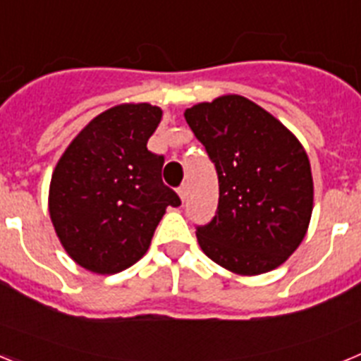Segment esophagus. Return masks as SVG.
I'll list each match as a JSON object with an SVG mask.
<instances>
[{
	"mask_svg": "<svg viewBox=\"0 0 361 361\" xmlns=\"http://www.w3.org/2000/svg\"><path fill=\"white\" fill-rule=\"evenodd\" d=\"M178 197H180V200H186V197H188V186L186 184H180V186H178Z\"/></svg>",
	"mask_w": 361,
	"mask_h": 361,
	"instance_id": "34e87169",
	"label": "esophagus"
}]
</instances>
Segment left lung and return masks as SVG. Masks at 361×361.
Instances as JSON below:
<instances>
[{
    "mask_svg": "<svg viewBox=\"0 0 361 361\" xmlns=\"http://www.w3.org/2000/svg\"><path fill=\"white\" fill-rule=\"evenodd\" d=\"M186 123L219 177V206L197 238L213 262L260 275L288 260L312 212L307 153L264 108L242 95L188 108Z\"/></svg>",
    "mask_w": 361,
    "mask_h": 361,
    "instance_id": "left-lung-1",
    "label": "left lung"
}]
</instances>
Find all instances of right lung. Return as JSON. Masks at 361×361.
<instances>
[{
  "instance_id": "1",
  "label": "right lung",
  "mask_w": 361,
  "mask_h": 361,
  "mask_svg": "<svg viewBox=\"0 0 361 361\" xmlns=\"http://www.w3.org/2000/svg\"><path fill=\"white\" fill-rule=\"evenodd\" d=\"M161 108L121 104L95 117L66 148L50 183V219L66 253L111 275L148 250L168 206L180 199L162 183L164 155L146 142Z\"/></svg>"
}]
</instances>
